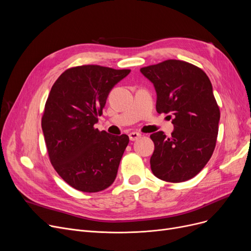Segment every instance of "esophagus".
<instances>
[{
    "label": "esophagus",
    "mask_w": 251,
    "mask_h": 251,
    "mask_svg": "<svg viewBox=\"0 0 251 251\" xmlns=\"http://www.w3.org/2000/svg\"><path fill=\"white\" fill-rule=\"evenodd\" d=\"M140 137H141V134L138 133V132H131V133L129 134V138H130V140H132V141L137 140V139L140 138Z\"/></svg>",
    "instance_id": "esophagus-1"
}]
</instances>
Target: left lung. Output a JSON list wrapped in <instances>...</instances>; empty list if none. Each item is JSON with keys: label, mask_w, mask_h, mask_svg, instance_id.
I'll return each mask as SVG.
<instances>
[{"label": "left lung", "mask_w": 251, "mask_h": 251, "mask_svg": "<svg viewBox=\"0 0 251 251\" xmlns=\"http://www.w3.org/2000/svg\"><path fill=\"white\" fill-rule=\"evenodd\" d=\"M140 72L154 86L156 112L170 114L174 125L170 137L163 131L151 135L152 173L168 182L187 181L203 169L216 147L220 110L213 85L201 69L179 60L148 66Z\"/></svg>", "instance_id": "left-lung-1"}]
</instances>
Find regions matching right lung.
<instances>
[{"instance_id": "add662e5", "label": "right lung", "mask_w": 251, "mask_h": 251, "mask_svg": "<svg viewBox=\"0 0 251 251\" xmlns=\"http://www.w3.org/2000/svg\"><path fill=\"white\" fill-rule=\"evenodd\" d=\"M130 73L98 65L66 70L51 86L42 128L52 167L73 188L98 192L116 179L126 134L95 128L113 87Z\"/></svg>"}]
</instances>
